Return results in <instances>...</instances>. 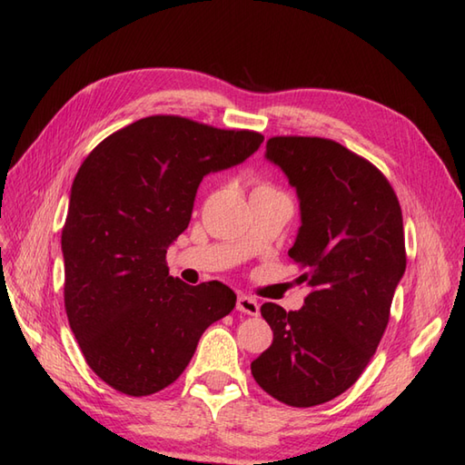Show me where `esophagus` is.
Returning <instances> with one entry per match:
<instances>
[{
  "label": "esophagus",
  "instance_id": "34e87169",
  "mask_svg": "<svg viewBox=\"0 0 465 465\" xmlns=\"http://www.w3.org/2000/svg\"><path fill=\"white\" fill-rule=\"evenodd\" d=\"M238 310L242 313H248V315H258L260 313V305L255 302L252 295H240L238 298Z\"/></svg>",
  "mask_w": 465,
  "mask_h": 465
}]
</instances>
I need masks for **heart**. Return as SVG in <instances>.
Wrapping results in <instances>:
<instances>
[{
	"label": "heart",
	"instance_id": "b5f03b06",
	"mask_svg": "<svg viewBox=\"0 0 465 465\" xmlns=\"http://www.w3.org/2000/svg\"><path fill=\"white\" fill-rule=\"evenodd\" d=\"M260 187H265V185H260Z\"/></svg>",
	"mask_w": 465,
	"mask_h": 465
}]
</instances>
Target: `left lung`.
I'll use <instances>...</instances> for the list:
<instances>
[{
	"mask_svg": "<svg viewBox=\"0 0 465 465\" xmlns=\"http://www.w3.org/2000/svg\"><path fill=\"white\" fill-rule=\"evenodd\" d=\"M265 157L298 190L292 262L310 285L303 308L263 303L273 343L252 361L263 391L293 408L341 396L368 368L406 272L398 195L378 167L325 137L275 135Z\"/></svg>",
	"mask_w": 465,
	"mask_h": 465,
	"instance_id": "1",
	"label": "left lung"
}]
</instances>
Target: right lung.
Instances as JSON below:
<instances>
[{"mask_svg":"<svg viewBox=\"0 0 465 465\" xmlns=\"http://www.w3.org/2000/svg\"><path fill=\"white\" fill-rule=\"evenodd\" d=\"M263 135L150 115L107 135L75 173L62 230L64 302L97 378L132 398L180 378L202 333L235 308L220 282L172 278L165 253L203 175L242 163Z\"/></svg>","mask_w":465,"mask_h":465,"instance_id":"right-lung-1","label":"right lung"}]
</instances>
